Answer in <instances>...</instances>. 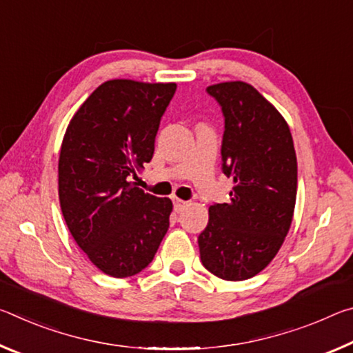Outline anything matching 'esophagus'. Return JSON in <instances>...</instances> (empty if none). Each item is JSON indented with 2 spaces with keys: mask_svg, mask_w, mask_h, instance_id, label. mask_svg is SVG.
I'll return each instance as SVG.
<instances>
[{
  "mask_svg": "<svg viewBox=\"0 0 353 353\" xmlns=\"http://www.w3.org/2000/svg\"><path fill=\"white\" fill-rule=\"evenodd\" d=\"M172 202H174V210H176V212H182L183 208L188 205V202H185V201H182V199H177V198L172 199Z\"/></svg>",
  "mask_w": 353,
  "mask_h": 353,
  "instance_id": "obj_1",
  "label": "esophagus"
}]
</instances>
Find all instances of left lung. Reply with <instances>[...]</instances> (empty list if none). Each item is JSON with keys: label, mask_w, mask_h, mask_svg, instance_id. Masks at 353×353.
<instances>
[{"label": "left lung", "mask_w": 353, "mask_h": 353, "mask_svg": "<svg viewBox=\"0 0 353 353\" xmlns=\"http://www.w3.org/2000/svg\"><path fill=\"white\" fill-rule=\"evenodd\" d=\"M224 113L221 155L232 177L230 201L208 208L201 261L214 276L240 282L270 265L288 234L297 194V159L288 123L243 81L207 87Z\"/></svg>", "instance_id": "obj_1"}]
</instances>
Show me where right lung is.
I'll return each instance as SVG.
<instances>
[{
    "mask_svg": "<svg viewBox=\"0 0 353 353\" xmlns=\"http://www.w3.org/2000/svg\"><path fill=\"white\" fill-rule=\"evenodd\" d=\"M176 83L107 81L74 113L59 155L62 214L99 271L123 279L152 261L170 227L172 202L130 179L154 154L160 118Z\"/></svg>",
    "mask_w": 353,
    "mask_h": 353,
    "instance_id": "right-lung-1",
    "label": "right lung"
}]
</instances>
